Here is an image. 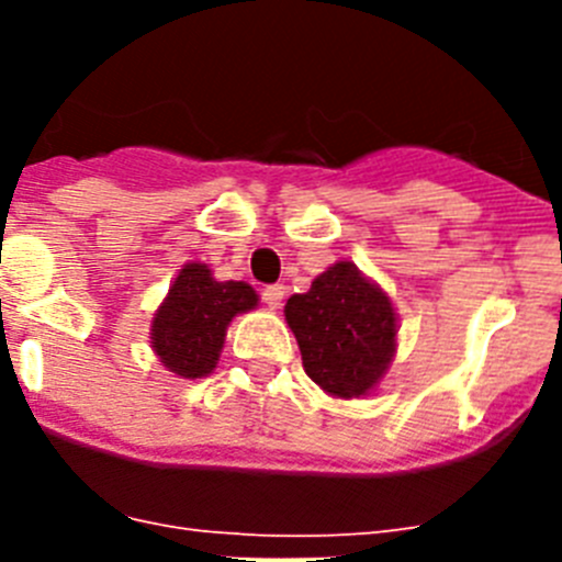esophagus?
<instances>
[{
    "mask_svg": "<svg viewBox=\"0 0 562 562\" xmlns=\"http://www.w3.org/2000/svg\"><path fill=\"white\" fill-rule=\"evenodd\" d=\"M261 297H265V304L270 306V310H278V306H281V301H284V286H281V284L265 286Z\"/></svg>",
    "mask_w": 562,
    "mask_h": 562,
    "instance_id": "esophagus-1",
    "label": "esophagus"
}]
</instances>
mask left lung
<instances>
[{
  "instance_id": "obj_1",
  "label": "left lung",
  "mask_w": 562,
  "mask_h": 562,
  "mask_svg": "<svg viewBox=\"0 0 562 562\" xmlns=\"http://www.w3.org/2000/svg\"><path fill=\"white\" fill-rule=\"evenodd\" d=\"M284 315L304 371L337 400L371 394L394 360V304L351 261L321 272L310 292L286 301Z\"/></svg>"
}]
</instances>
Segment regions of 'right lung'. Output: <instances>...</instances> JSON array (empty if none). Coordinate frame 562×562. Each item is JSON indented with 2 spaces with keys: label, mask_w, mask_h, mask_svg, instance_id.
<instances>
[{
  "label": "right lung",
  "mask_w": 562,
  "mask_h": 562,
  "mask_svg": "<svg viewBox=\"0 0 562 562\" xmlns=\"http://www.w3.org/2000/svg\"><path fill=\"white\" fill-rule=\"evenodd\" d=\"M258 306L245 281H216L207 265L191 261L173 278L151 321V349L182 380L207 376L220 362L227 324Z\"/></svg>",
  "instance_id": "right-lung-1"
}]
</instances>
